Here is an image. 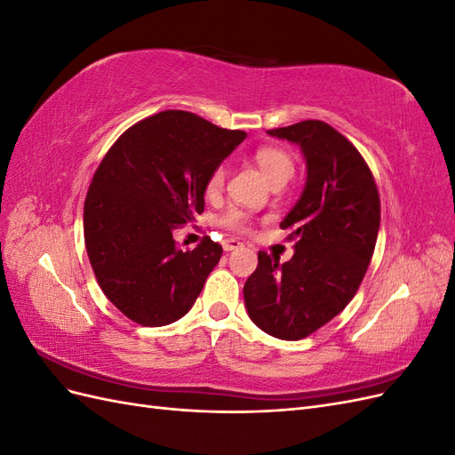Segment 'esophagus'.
Masks as SVG:
<instances>
[{
	"label": "esophagus",
	"instance_id": "34e87169",
	"mask_svg": "<svg viewBox=\"0 0 455 455\" xmlns=\"http://www.w3.org/2000/svg\"><path fill=\"white\" fill-rule=\"evenodd\" d=\"M222 246H224V251H226V252H229V251H237V249H241L243 243H241L239 239H235V237H228V239H224V241H222Z\"/></svg>",
	"mask_w": 455,
	"mask_h": 455
}]
</instances>
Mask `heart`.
Instances as JSON below:
<instances>
[{
    "instance_id": "1",
    "label": "heart",
    "mask_w": 455,
    "mask_h": 455,
    "mask_svg": "<svg viewBox=\"0 0 455 455\" xmlns=\"http://www.w3.org/2000/svg\"><path fill=\"white\" fill-rule=\"evenodd\" d=\"M254 161L273 188H277V186L284 188L296 174L294 157L288 154L286 149L277 148V146H264V148L256 149ZM224 186H226V167L224 164H218V167L212 169V172L209 174V178H206V182H204L206 197H218L220 194H222ZM220 224L231 231H244V229H249L251 216L241 209H229L228 212L222 214V218H220Z\"/></svg>"
}]
</instances>
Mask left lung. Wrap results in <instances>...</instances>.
Here are the masks:
<instances>
[{
	"label": "left lung",
	"mask_w": 455,
	"mask_h": 455,
	"mask_svg": "<svg viewBox=\"0 0 455 455\" xmlns=\"http://www.w3.org/2000/svg\"><path fill=\"white\" fill-rule=\"evenodd\" d=\"M299 144L307 182L281 222L296 241L294 256L258 252L244 283L252 323L279 339L296 341L332 321L359 291L379 229V194L368 163L346 136L319 119L267 131Z\"/></svg>",
	"instance_id": "8db88e82"
}]
</instances>
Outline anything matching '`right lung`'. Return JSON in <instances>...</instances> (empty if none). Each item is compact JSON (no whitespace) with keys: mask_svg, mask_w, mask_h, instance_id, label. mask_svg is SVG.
Listing matches in <instances>:
<instances>
[{"mask_svg":"<svg viewBox=\"0 0 455 455\" xmlns=\"http://www.w3.org/2000/svg\"><path fill=\"white\" fill-rule=\"evenodd\" d=\"M246 139L167 109L134 123L96 169L84 209L85 249L112 304L136 324L164 326L191 309L222 246L180 251L172 231L204 211V182Z\"/></svg>","mask_w":455,"mask_h":455,"instance_id":"add662e5","label":"right lung"}]
</instances>
